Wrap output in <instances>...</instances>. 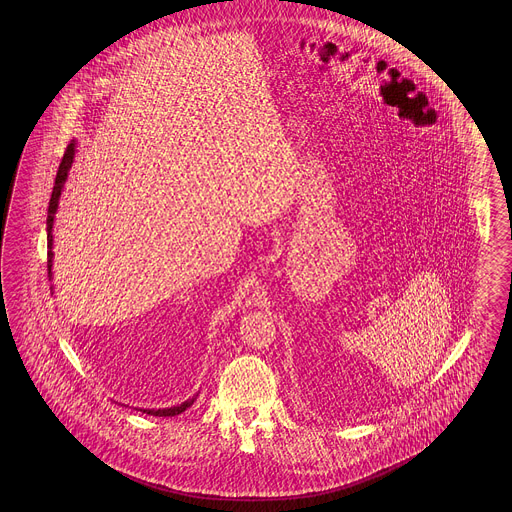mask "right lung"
I'll list each match as a JSON object with an SVG mask.
<instances>
[{
	"label": "right lung",
	"instance_id": "add662e5",
	"mask_svg": "<svg viewBox=\"0 0 512 512\" xmlns=\"http://www.w3.org/2000/svg\"><path fill=\"white\" fill-rule=\"evenodd\" d=\"M73 157H75V142H71V144H67L66 152H64V157H62V161H60V166H58V172H56L55 186H53V194H51V199H49V208H47V271L51 274V267H53V223H55V212L56 208H58V199H60V194H62V188H64V183H66L67 172H69V168H71V163H73ZM51 278V276H49ZM197 395H194L192 399H188L183 404H179V406H174V408H164V410H141L142 414L155 415V417H172V415H179L185 412L186 408H190L194 401H196Z\"/></svg>",
	"mask_w": 512,
	"mask_h": 512
}]
</instances>
